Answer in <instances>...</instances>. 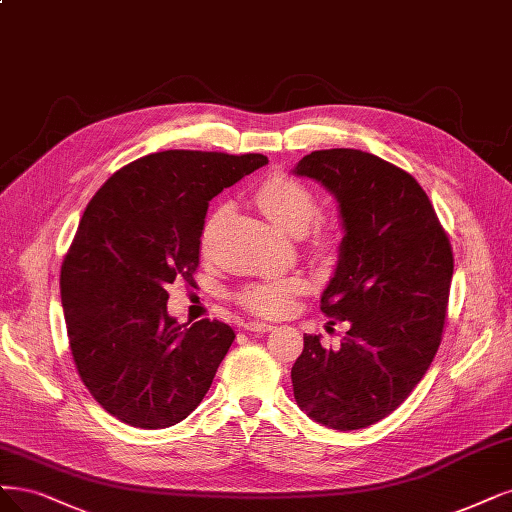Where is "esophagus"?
Wrapping results in <instances>:
<instances>
[{"instance_id":"esophagus-1","label":"esophagus","mask_w":512,"mask_h":512,"mask_svg":"<svg viewBox=\"0 0 512 512\" xmlns=\"http://www.w3.org/2000/svg\"><path fill=\"white\" fill-rule=\"evenodd\" d=\"M245 330L262 334V332H269V330H273V326H271V324H267V322H248V324H245Z\"/></svg>"}]
</instances>
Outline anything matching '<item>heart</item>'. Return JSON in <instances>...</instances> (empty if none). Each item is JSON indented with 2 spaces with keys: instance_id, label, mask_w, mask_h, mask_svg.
Segmentation results:
<instances>
[{
  "instance_id": "obj_1",
  "label": "heart",
  "mask_w": 512,
  "mask_h": 512,
  "mask_svg": "<svg viewBox=\"0 0 512 512\" xmlns=\"http://www.w3.org/2000/svg\"><path fill=\"white\" fill-rule=\"evenodd\" d=\"M256 201L281 231L292 235H303L311 222L320 214V201L315 192L303 184L301 180L290 178V175L277 173L264 180L256 188ZM214 224L211 220L205 231V241L209 228ZM334 243V233L330 228H320L315 235V245L320 250L330 248ZM305 284L301 277H286V279H271L252 284L239 294V303L243 309H248L256 315L277 317L292 309L294 298L303 292Z\"/></svg>"
}]
</instances>
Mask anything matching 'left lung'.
Masks as SVG:
<instances>
[{
    "instance_id": "8db88e82",
    "label": "left lung",
    "mask_w": 512,
    "mask_h": 512,
    "mask_svg": "<svg viewBox=\"0 0 512 512\" xmlns=\"http://www.w3.org/2000/svg\"><path fill=\"white\" fill-rule=\"evenodd\" d=\"M322 182L341 207L345 237L320 298L341 349L305 334L292 366L294 398L317 424L360 430L396 411L443 341L453 277L451 243L411 173L351 148L315 150L294 169Z\"/></svg>"
}]
</instances>
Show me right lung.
Instances as JSON below:
<instances>
[{
	"instance_id": "1",
	"label": "right lung",
	"mask_w": 512,
	"mask_h": 512,
	"mask_svg": "<svg viewBox=\"0 0 512 512\" xmlns=\"http://www.w3.org/2000/svg\"><path fill=\"white\" fill-rule=\"evenodd\" d=\"M262 154L165 150L118 169L86 205L61 264L74 364L101 407L129 426L169 428L207 394L235 330L184 328L167 286H195L209 201L267 165Z\"/></svg>"
}]
</instances>
